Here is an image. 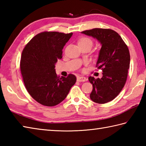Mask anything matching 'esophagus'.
Wrapping results in <instances>:
<instances>
[{
    "mask_svg": "<svg viewBox=\"0 0 146 146\" xmlns=\"http://www.w3.org/2000/svg\"><path fill=\"white\" fill-rule=\"evenodd\" d=\"M77 81L78 82H85L86 81V78L84 76H78L77 77Z\"/></svg>",
    "mask_w": 146,
    "mask_h": 146,
    "instance_id": "obj_1",
    "label": "esophagus"
}]
</instances>
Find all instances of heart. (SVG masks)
<instances>
[{"label": "heart", "instance_id": "b5f03b06", "mask_svg": "<svg viewBox=\"0 0 146 146\" xmlns=\"http://www.w3.org/2000/svg\"><path fill=\"white\" fill-rule=\"evenodd\" d=\"M87 44L91 47L93 44L92 40L90 38H88V37H84V38H82L80 40L78 41V44Z\"/></svg>", "mask_w": 146, "mask_h": 146}]
</instances>
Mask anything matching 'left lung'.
Here are the masks:
<instances>
[{"label":"left lung","instance_id":"left-lung-1","mask_svg":"<svg viewBox=\"0 0 146 146\" xmlns=\"http://www.w3.org/2000/svg\"><path fill=\"white\" fill-rule=\"evenodd\" d=\"M96 38L101 43L96 67L102 70L101 78L88 77L93 89L90 94L92 101L105 104L115 99L121 92L127 81L130 56L127 45L115 31L94 28L82 31Z\"/></svg>","mask_w":146,"mask_h":146}]
</instances>
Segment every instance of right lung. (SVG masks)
<instances>
[{
	"label": "right lung",
	"mask_w": 146,
	"mask_h": 146,
	"mask_svg": "<svg viewBox=\"0 0 146 146\" xmlns=\"http://www.w3.org/2000/svg\"><path fill=\"white\" fill-rule=\"evenodd\" d=\"M73 33L44 31L37 34L22 52L20 69L25 86L38 103L54 106L66 98L76 76L57 75L55 64L62 58V48Z\"/></svg>",
	"instance_id": "1"
}]
</instances>
